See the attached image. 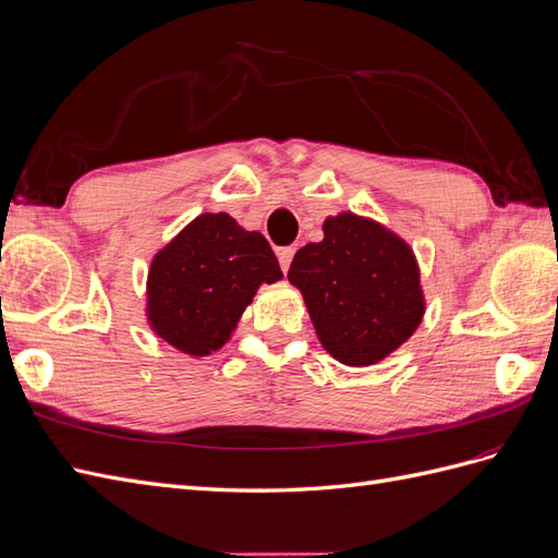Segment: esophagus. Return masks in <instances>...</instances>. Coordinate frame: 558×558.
Returning a JSON list of instances; mask_svg holds the SVG:
<instances>
[{
	"label": "esophagus",
	"mask_w": 558,
	"mask_h": 558,
	"mask_svg": "<svg viewBox=\"0 0 558 558\" xmlns=\"http://www.w3.org/2000/svg\"><path fill=\"white\" fill-rule=\"evenodd\" d=\"M277 256H279V265H281L283 272H289L291 260H293V256H295V248H293V246H283V248L277 251Z\"/></svg>",
	"instance_id": "1"
}]
</instances>
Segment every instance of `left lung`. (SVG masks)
<instances>
[{"label":"left lung","instance_id":"8db88e82","mask_svg":"<svg viewBox=\"0 0 558 558\" xmlns=\"http://www.w3.org/2000/svg\"><path fill=\"white\" fill-rule=\"evenodd\" d=\"M289 281L305 298L318 342L353 367L384 361L426 312L410 244L351 211L326 218L324 240L295 253Z\"/></svg>","mask_w":558,"mask_h":558}]
</instances>
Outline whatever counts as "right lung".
Returning <instances> with one entry per match:
<instances>
[{
  "instance_id": "obj_1",
  "label": "right lung",
  "mask_w": 558,
  "mask_h": 558,
  "mask_svg": "<svg viewBox=\"0 0 558 558\" xmlns=\"http://www.w3.org/2000/svg\"><path fill=\"white\" fill-rule=\"evenodd\" d=\"M281 277L260 232L244 230L226 211L199 214L150 260L148 326L189 356H209L230 340L260 283Z\"/></svg>"
}]
</instances>
